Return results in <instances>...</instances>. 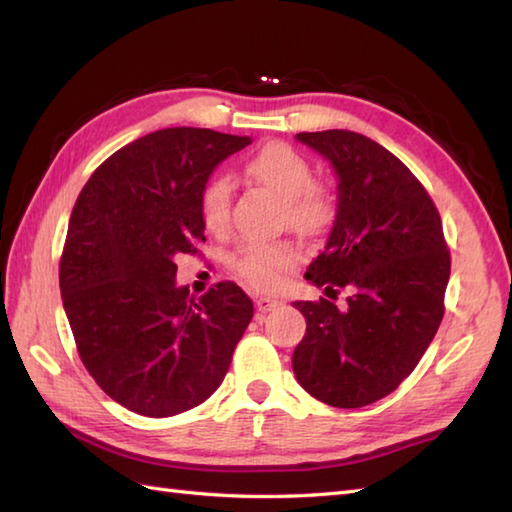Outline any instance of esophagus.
<instances>
[{"mask_svg":"<svg viewBox=\"0 0 512 512\" xmlns=\"http://www.w3.org/2000/svg\"><path fill=\"white\" fill-rule=\"evenodd\" d=\"M255 306H257L259 312L266 314V312H270V310L279 308L281 301H277V299H273V297H257V299H255Z\"/></svg>","mask_w":512,"mask_h":512,"instance_id":"obj_1","label":"esophagus"}]
</instances>
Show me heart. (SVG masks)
<instances>
[{
  "mask_svg": "<svg viewBox=\"0 0 512 512\" xmlns=\"http://www.w3.org/2000/svg\"><path fill=\"white\" fill-rule=\"evenodd\" d=\"M246 176L262 184L281 200V220L303 237H321L332 228L339 204L325 182L312 180L310 160L286 143L259 147L244 165ZM200 217L211 233H224L231 226L233 187L222 176H213L200 189ZM299 262V250L292 242H244L231 255V268L246 284L270 290Z\"/></svg>",
  "mask_w": 512,
  "mask_h": 512,
  "instance_id": "heart-1",
  "label": "heart"
}]
</instances>
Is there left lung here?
<instances>
[{
	"label": "left lung",
	"mask_w": 512,
	"mask_h": 512,
	"mask_svg": "<svg viewBox=\"0 0 512 512\" xmlns=\"http://www.w3.org/2000/svg\"><path fill=\"white\" fill-rule=\"evenodd\" d=\"M339 176V215L306 279L347 288V306L295 301L306 334L292 369L310 396L358 409L389 396L436 336L444 317L451 253L440 213L422 182L376 140L347 129L301 132Z\"/></svg>",
	"instance_id": "left-lung-1"
}]
</instances>
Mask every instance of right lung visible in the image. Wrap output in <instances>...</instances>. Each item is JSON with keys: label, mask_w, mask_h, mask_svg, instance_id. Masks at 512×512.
<instances>
[{"label": "right lung", "mask_w": 512, "mask_h": 512, "mask_svg": "<svg viewBox=\"0 0 512 512\" xmlns=\"http://www.w3.org/2000/svg\"><path fill=\"white\" fill-rule=\"evenodd\" d=\"M248 136L169 127L118 149L85 182L65 235L59 286L76 350L107 396L169 418L220 387L253 319L235 281L200 299L176 257L204 242L200 189Z\"/></svg>", "instance_id": "right-lung-1"}]
</instances>
